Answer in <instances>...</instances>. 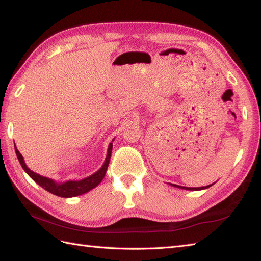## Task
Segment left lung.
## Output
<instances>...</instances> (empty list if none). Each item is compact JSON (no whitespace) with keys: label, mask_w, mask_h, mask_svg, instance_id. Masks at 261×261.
<instances>
[{"label":"left lung","mask_w":261,"mask_h":261,"mask_svg":"<svg viewBox=\"0 0 261 261\" xmlns=\"http://www.w3.org/2000/svg\"><path fill=\"white\" fill-rule=\"evenodd\" d=\"M213 184H214V182H213ZM213 184L207 185V186H203V187H185V186H179V185H176V184H169V185L173 186V187L181 188V190H187V191H202V190H206V188L211 187Z\"/></svg>","instance_id":"8db88e82"}]
</instances>
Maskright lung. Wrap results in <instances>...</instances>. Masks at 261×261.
<instances>
[{
	"mask_svg": "<svg viewBox=\"0 0 261 261\" xmlns=\"http://www.w3.org/2000/svg\"><path fill=\"white\" fill-rule=\"evenodd\" d=\"M112 141H114V139ZM112 147H113V143L111 142L109 145V148H108V154H107V158H105V160H104V164L102 167L96 171V173H94L93 175L86 177V178H84V179L67 180L64 182H58L51 178H48V177H43L41 175L35 173V171H32L30 168H28L25 163H24L23 157H22V154L19 152L16 147H15V153H16V157H18L19 162L22 166V168H23L25 173L29 175L38 185H40L42 188H45L47 192L54 194V195L67 198V197L79 196V195H82V194L90 192L91 190L95 188L99 184V182L103 180L105 173H107V170H108V166H109L110 158H111V152H112Z\"/></svg>",
	"mask_w": 261,
	"mask_h": 261,
	"instance_id": "right-lung-1",
	"label": "right lung"
}]
</instances>
